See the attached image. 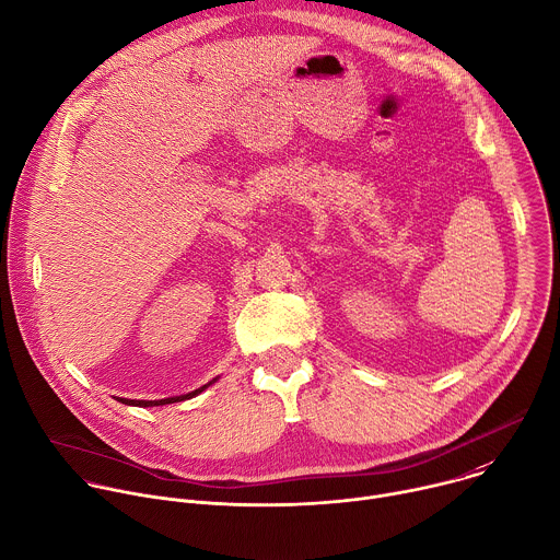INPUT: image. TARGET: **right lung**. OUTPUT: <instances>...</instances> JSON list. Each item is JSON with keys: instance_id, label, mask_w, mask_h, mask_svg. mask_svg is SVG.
Here are the masks:
<instances>
[{"instance_id": "add662e5", "label": "right lung", "mask_w": 560, "mask_h": 560, "mask_svg": "<svg viewBox=\"0 0 560 560\" xmlns=\"http://www.w3.org/2000/svg\"><path fill=\"white\" fill-rule=\"evenodd\" d=\"M213 383H218V378H213V381L207 383L205 387H200V389H196V392H191V394H184V396H173V398H162V400H127V398H120V402H122V405H129V407H162V405H173V402L189 400V398L202 394V392L209 389Z\"/></svg>"}]
</instances>
